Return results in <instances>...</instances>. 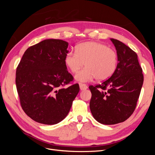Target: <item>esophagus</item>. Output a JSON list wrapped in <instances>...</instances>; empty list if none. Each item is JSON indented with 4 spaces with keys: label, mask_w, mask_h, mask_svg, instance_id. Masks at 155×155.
Returning a JSON list of instances; mask_svg holds the SVG:
<instances>
[{
    "label": "esophagus",
    "mask_w": 155,
    "mask_h": 155,
    "mask_svg": "<svg viewBox=\"0 0 155 155\" xmlns=\"http://www.w3.org/2000/svg\"><path fill=\"white\" fill-rule=\"evenodd\" d=\"M79 87H80V89L81 91H84V90H86V89L88 88L87 87V85H85V84H83V83H79Z\"/></svg>",
    "instance_id": "esophagus-1"
}]
</instances>
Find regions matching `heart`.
Wrapping results in <instances>:
<instances>
[{"instance_id": "b5f03b06", "label": "heart", "mask_w": 155, "mask_h": 155, "mask_svg": "<svg viewBox=\"0 0 155 155\" xmlns=\"http://www.w3.org/2000/svg\"><path fill=\"white\" fill-rule=\"evenodd\" d=\"M64 63L70 72L76 73L85 64V68L75 76L78 81L87 82L96 78L104 81L114 74L118 64V55L112 48L99 42L88 41L79 44L76 51L66 54Z\"/></svg>"}]
</instances>
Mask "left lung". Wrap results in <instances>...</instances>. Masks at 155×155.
I'll return each instance as SVG.
<instances>
[{
  "label": "left lung",
  "instance_id": "1",
  "mask_svg": "<svg viewBox=\"0 0 155 155\" xmlns=\"http://www.w3.org/2000/svg\"><path fill=\"white\" fill-rule=\"evenodd\" d=\"M110 40L118 55L115 72L101 85L89 86L91 113L104 125L123 122L132 115L143 82L142 68L135 51L118 40Z\"/></svg>",
  "mask_w": 155,
  "mask_h": 155
}]
</instances>
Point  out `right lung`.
Instances as JSON below:
<instances>
[{"label": "right lung", "instance_id": "add662e5", "mask_svg": "<svg viewBox=\"0 0 155 155\" xmlns=\"http://www.w3.org/2000/svg\"><path fill=\"white\" fill-rule=\"evenodd\" d=\"M68 43L46 39L28 48L16 70L15 83L21 105L37 122L54 125L67 116L79 91L64 58Z\"/></svg>", "mask_w": 155, "mask_h": 155}]
</instances>
